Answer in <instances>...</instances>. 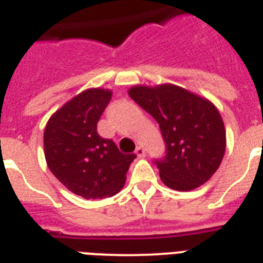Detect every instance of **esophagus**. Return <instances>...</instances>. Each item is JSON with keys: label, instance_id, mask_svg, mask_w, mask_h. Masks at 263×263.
<instances>
[{"label": "esophagus", "instance_id": "esophagus-1", "mask_svg": "<svg viewBox=\"0 0 263 263\" xmlns=\"http://www.w3.org/2000/svg\"><path fill=\"white\" fill-rule=\"evenodd\" d=\"M135 154L138 155V158H144L146 157V150H144L143 147H138L135 151Z\"/></svg>", "mask_w": 263, "mask_h": 263}]
</instances>
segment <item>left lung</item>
<instances>
[{"mask_svg": "<svg viewBox=\"0 0 263 263\" xmlns=\"http://www.w3.org/2000/svg\"><path fill=\"white\" fill-rule=\"evenodd\" d=\"M128 95L161 128L166 155L155 165L162 182L181 192L205 183L219 168L226 151V128L216 106L172 83L136 85Z\"/></svg>", "mask_w": 263, "mask_h": 263, "instance_id": "1", "label": "left lung"}]
</instances>
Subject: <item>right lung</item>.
Here are the masks:
<instances>
[{"instance_id": "right-lung-1", "label": "right lung", "mask_w": 263, "mask_h": 263, "mask_svg": "<svg viewBox=\"0 0 263 263\" xmlns=\"http://www.w3.org/2000/svg\"><path fill=\"white\" fill-rule=\"evenodd\" d=\"M110 97L108 89L83 90L59 108L44 129L48 168L70 192L87 200L120 192L136 158L98 135L97 123Z\"/></svg>"}]
</instances>
